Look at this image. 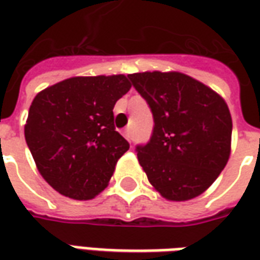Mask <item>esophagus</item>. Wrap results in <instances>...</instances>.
Masks as SVG:
<instances>
[{
    "label": "esophagus",
    "mask_w": 260,
    "mask_h": 260,
    "mask_svg": "<svg viewBox=\"0 0 260 260\" xmlns=\"http://www.w3.org/2000/svg\"><path fill=\"white\" fill-rule=\"evenodd\" d=\"M124 136H125V139H128L129 142L134 139V135H132V131H131V128H125Z\"/></svg>",
    "instance_id": "34e87169"
}]
</instances>
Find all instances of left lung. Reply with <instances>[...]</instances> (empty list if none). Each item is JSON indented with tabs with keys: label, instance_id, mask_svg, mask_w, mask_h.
Listing matches in <instances>:
<instances>
[{
	"label": "left lung",
	"instance_id": "1",
	"mask_svg": "<svg viewBox=\"0 0 260 260\" xmlns=\"http://www.w3.org/2000/svg\"><path fill=\"white\" fill-rule=\"evenodd\" d=\"M128 78L152 110L153 134L138 145L149 182L169 201L206 191L229 161L233 121L221 96L181 72H142Z\"/></svg>",
	"mask_w": 260,
	"mask_h": 260
}]
</instances>
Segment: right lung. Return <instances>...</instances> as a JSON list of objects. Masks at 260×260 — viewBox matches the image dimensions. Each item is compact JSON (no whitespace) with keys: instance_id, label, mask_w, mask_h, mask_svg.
<instances>
[{"instance_id":"right-lung-1","label":"right lung","mask_w":260,"mask_h":260,"mask_svg":"<svg viewBox=\"0 0 260 260\" xmlns=\"http://www.w3.org/2000/svg\"><path fill=\"white\" fill-rule=\"evenodd\" d=\"M131 89L125 75L76 76L42 90L29 108L25 139L37 170L61 195L93 199L107 186L129 143L113 108Z\"/></svg>"}]
</instances>
